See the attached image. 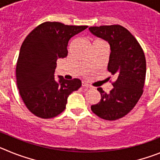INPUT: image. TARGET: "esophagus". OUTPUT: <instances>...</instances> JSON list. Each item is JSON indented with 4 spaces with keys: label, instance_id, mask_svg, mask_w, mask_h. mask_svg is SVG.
<instances>
[{
    "label": "esophagus",
    "instance_id": "34e87169",
    "mask_svg": "<svg viewBox=\"0 0 160 160\" xmlns=\"http://www.w3.org/2000/svg\"><path fill=\"white\" fill-rule=\"evenodd\" d=\"M82 86L83 87H86V88H92V87H91V86H90V85L87 84V83H86V82L82 83Z\"/></svg>",
    "mask_w": 160,
    "mask_h": 160
}]
</instances>
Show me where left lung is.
<instances>
[{
    "instance_id": "left-lung-1",
    "label": "left lung",
    "mask_w": 160,
    "mask_h": 160,
    "mask_svg": "<svg viewBox=\"0 0 160 160\" xmlns=\"http://www.w3.org/2000/svg\"><path fill=\"white\" fill-rule=\"evenodd\" d=\"M90 31L107 41L111 54L107 70L117 79L109 94L101 87L100 102L91 106L99 118L114 121L128 114L143 93L146 78V58L142 47L128 29L119 25L91 26Z\"/></svg>"
}]
</instances>
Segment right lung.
Listing matches in <instances>:
<instances>
[{"mask_svg":"<svg viewBox=\"0 0 160 160\" xmlns=\"http://www.w3.org/2000/svg\"><path fill=\"white\" fill-rule=\"evenodd\" d=\"M88 27L46 22L29 33L22 45L17 62L16 78L20 95L37 117L51 118L66 108L67 98L78 90V78L54 80L57 60L66 58L70 38Z\"/></svg>","mask_w":160,"mask_h":160,"instance_id":"1","label":"right lung"}]
</instances>
